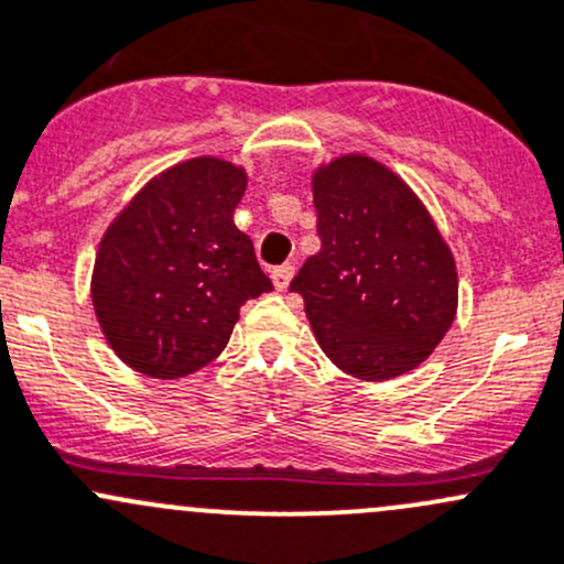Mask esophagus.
<instances>
[{"instance_id":"obj_1","label":"esophagus","mask_w":564,"mask_h":564,"mask_svg":"<svg viewBox=\"0 0 564 564\" xmlns=\"http://www.w3.org/2000/svg\"><path fill=\"white\" fill-rule=\"evenodd\" d=\"M292 275H294V264H281V267H275V270H272V283H275L278 292H286Z\"/></svg>"}]
</instances>
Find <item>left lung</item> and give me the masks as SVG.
Here are the masks:
<instances>
[{
	"mask_svg": "<svg viewBox=\"0 0 564 564\" xmlns=\"http://www.w3.org/2000/svg\"><path fill=\"white\" fill-rule=\"evenodd\" d=\"M322 251L294 275L313 335L361 381H387L435 351L456 316V264L422 199L361 153L313 173Z\"/></svg>",
	"mask_w": 564,
	"mask_h": 564,
	"instance_id": "obj_1",
	"label": "left lung"
}]
</instances>
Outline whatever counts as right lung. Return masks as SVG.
I'll return each instance as SVG.
<instances>
[{
    "label": "right lung",
    "mask_w": 564,
    "mask_h": 564,
    "mask_svg": "<svg viewBox=\"0 0 564 564\" xmlns=\"http://www.w3.org/2000/svg\"><path fill=\"white\" fill-rule=\"evenodd\" d=\"M248 175L197 156L164 170L112 218L91 302L110 348L151 378H181L227 348L240 307L270 292L251 237L235 227Z\"/></svg>",
    "instance_id": "obj_1"
}]
</instances>
